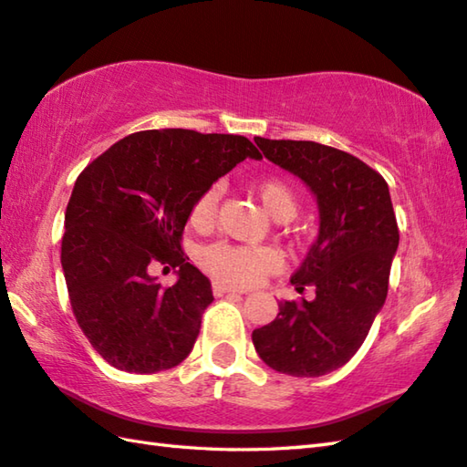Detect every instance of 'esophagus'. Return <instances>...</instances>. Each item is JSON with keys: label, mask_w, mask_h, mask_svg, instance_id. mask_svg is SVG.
<instances>
[{"label": "esophagus", "mask_w": 467, "mask_h": 467, "mask_svg": "<svg viewBox=\"0 0 467 467\" xmlns=\"http://www.w3.org/2000/svg\"><path fill=\"white\" fill-rule=\"evenodd\" d=\"M213 291H214V296H243L244 291H241V289H234V287H231V285H224V283H221V281H214L213 283Z\"/></svg>", "instance_id": "esophagus-1"}]
</instances>
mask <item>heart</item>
<instances>
[{
    "instance_id": "b5f03b06",
    "label": "heart",
    "mask_w": 467,
    "mask_h": 467,
    "mask_svg": "<svg viewBox=\"0 0 467 467\" xmlns=\"http://www.w3.org/2000/svg\"><path fill=\"white\" fill-rule=\"evenodd\" d=\"M257 194L265 210L277 221H289L297 213V194L287 182L279 178H265L257 186ZM218 198L221 192L216 186L206 188L202 194L196 198L194 206L190 210V224L194 228H208L214 223ZM200 265L214 275L216 279L233 283V285H254L267 273L279 269L281 259L277 251L271 246H243V244H228L216 243L210 244L200 253Z\"/></svg>"
}]
</instances>
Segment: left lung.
Returning a JSON list of instances; mask_svg holds the SVG:
<instances>
[{
	"label": "left lung",
	"instance_id": "obj_1",
	"mask_svg": "<svg viewBox=\"0 0 467 467\" xmlns=\"http://www.w3.org/2000/svg\"><path fill=\"white\" fill-rule=\"evenodd\" d=\"M254 141L314 192L319 208L317 239L291 275L299 294L312 285L316 299L279 301L277 317L253 332L254 350L277 372L322 377L358 352L385 306L399 246L389 186L379 171L330 145Z\"/></svg>",
	"mask_w": 467,
	"mask_h": 467
}]
</instances>
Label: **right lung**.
I'll return each mask as SVG.
<instances>
[{
    "label": "right lung",
    "instance_id": "obj_1",
    "mask_svg": "<svg viewBox=\"0 0 467 467\" xmlns=\"http://www.w3.org/2000/svg\"><path fill=\"white\" fill-rule=\"evenodd\" d=\"M261 160L243 135L137 131L80 171L64 214L62 271L82 334L111 367L153 374L194 348L210 281L182 251L196 198L243 160ZM155 262L179 267L161 288Z\"/></svg>",
    "mask_w": 467,
    "mask_h": 467
}]
</instances>
